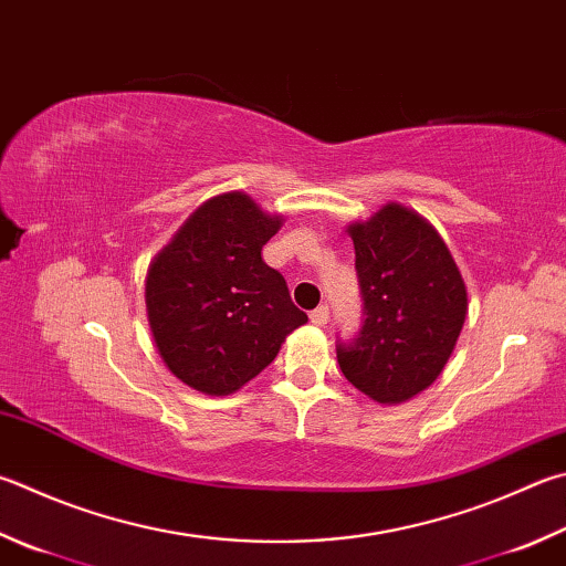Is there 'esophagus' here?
Returning <instances> with one entry per match:
<instances>
[{
    "label": "esophagus",
    "instance_id": "34e87169",
    "mask_svg": "<svg viewBox=\"0 0 566 566\" xmlns=\"http://www.w3.org/2000/svg\"><path fill=\"white\" fill-rule=\"evenodd\" d=\"M310 316H312V324H316V326H324V324L328 322V306H326V304L316 306V310H314Z\"/></svg>",
    "mask_w": 566,
    "mask_h": 566
}]
</instances>
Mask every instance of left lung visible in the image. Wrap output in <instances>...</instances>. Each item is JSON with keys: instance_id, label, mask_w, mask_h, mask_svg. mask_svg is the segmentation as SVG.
<instances>
[{"instance_id": "left-lung-1", "label": "left lung", "mask_w": 566, "mask_h": 566, "mask_svg": "<svg viewBox=\"0 0 566 566\" xmlns=\"http://www.w3.org/2000/svg\"><path fill=\"white\" fill-rule=\"evenodd\" d=\"M364 318L336 342L348 384L378 403H403L436 381L468 314V292L446 242L403 205L390 202L348 228Z\"/></svg>"}]
</instances>
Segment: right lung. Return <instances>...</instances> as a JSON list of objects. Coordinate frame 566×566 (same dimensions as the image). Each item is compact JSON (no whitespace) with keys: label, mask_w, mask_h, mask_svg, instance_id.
I'll return each mask as SVG.
<instances>
[{"label":"right lung","mask_w":566,"mask_h":566,"mask_svg":"<svg viewBox=\"0 0 566 566\" xmlns=\"http://www.w3.org/2000/svg\"><path fill=\"white\" fill-rule=\"evenodd\" d=\"M282 220L242 192L202 205L148 270L146 306L163 361L182 384L228 396L274 361L306 314L262 260Z\"/></svg>","instance_id":"1"}]
</instances>
